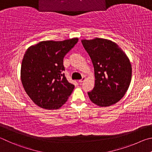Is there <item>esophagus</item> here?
Returning a JSON list of instances; mask_svg holds the SVG:
<instances>
[{
    "instance_id": "1",
    "label": "esophagus",
    "mask_w": 152,
    "mask_h": 152,
    "mask_svg": "<svg viewBox=\"0 0 152 152\" xmlns=\"http://www.w3.org/2000/svg\"><path fill=\"white\" fill-rule=\"evenodd\" d=\"M86 77L84 76V77H83V78H82L81 79H80V80L79 81V83H83V82L84 81H86Z\"/></svg>"
}]
</instances>
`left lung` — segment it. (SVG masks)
Segmentation results:
<instances>
[{"label":"left lung","instance_id":"1","mask_svg":"<svg viewBox=\"0 0 152 152\" xmlns=\"http://www.w3.org/2000/svg\"><path fill=\"white\" fill-rule=\"evenodd\" d=\"M94 66L95 87L88 92L90 100L99 107L115 104L128 89L132 80V64L115 42L95 38L81 40Z\"/></svg>","mask_w":152,"mask_h":152}]
</instances>
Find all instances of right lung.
Returning a JSON list of instances; mask_svg holds the SVG:
<instances>
[{
    "mask_svg": "<svg viewBox=\"0 0 152 152\" xmlns=\"http://www.w3.org/2000/svg\"><path fill=\"white\" fill-rule=\"evenodd\" d=\"M78 40L41 41L26 50L21 64L20 79L26 94L39 107L58 110L73 91L75 86L63 73V58Z\"/></svg>",
    "mask_w": 152,
    "mask_h": 152,
    "instance_id": "obj_1",
    "label": "right lung"
}]
</instances>
